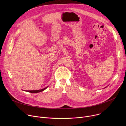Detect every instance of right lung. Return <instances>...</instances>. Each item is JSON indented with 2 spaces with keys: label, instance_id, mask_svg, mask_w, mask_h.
<instances>
[{
  "label": "right lung",
  "instance_id": "1",
  "mask_svg": "<svg viewBox=\"0 0 126 126\" xmlns=\"http://www.w3.org/2000/svg\"><path fill=\"white\" fill-rule=\"evenodd\" d=\"M47 87H48V86L45 87V88H43V89H40V90H26V91L31 92V93H38V92H41V91H43V90H45Z\"/></svg>",
  "mask_w": 126,
  "mask_h": 126
}]
</instances>
